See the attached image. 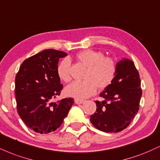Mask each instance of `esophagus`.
<instances>
[{"mask_svg":"<svg viewBox=\"0 0 160 160\" xmlns=\"http://www.w3.org/2000/svg\"><path fill=\"white\" fill-rule=\"evenodd\" d=\"M74 102L76 104H82V103H83L84 102H85V101H83V100H80V99H75Z\"/></svg>","mask_w":160,"mask_h":160,"instance_id":"1","label":"esophagus"}]
</instances>
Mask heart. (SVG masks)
Here are the masks:
<instances>
[{
  "instance_id": "obj_1",
  "label": "heart",
  "mask_w": 160,
  "mask_h": 160,
  "mask_svg": "<svg viewBox=\"0 0 160 160\" xmlns=\"http://www.w3.org/2000/svg\"><path fill=\"white\" fill-rule=\"evenodd\" d=\"M77 59L87 67L82 81H74L67 86L65 93L74 98L83 99L93 95L97 86L103 89L110 85L116 73V65L109 57H104L103 53L93 50H84L77 54ZM71 62L64 58L57 68L58 78L62 81L71 80Z\"/></svg>"
}]
</instances>
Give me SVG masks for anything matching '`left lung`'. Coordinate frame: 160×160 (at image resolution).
Wrapping results in <instances>:
<instances>
[{"mask_svg":"<svg viewBox=\"0 0 160 160\" xmlns=\"http://www.w3.org/2000/svg\"><path fill=\"white\" fill-rule=\"evenodd\" d=\"M96 101V112L90 117L95 128L105 132H118L127 128L139 109L141 80L134 62L124 59L116 64L112 83Z\"/></svg>","mask_w":160,"mask_h":160,"instance_id":"1","label":"left lung"}]
</instances>
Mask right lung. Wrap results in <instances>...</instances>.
Listing matches in <instances>:
<instances>
[{
  "instance_id": "obj_1",
  "label": "right lung",
  "mask_w": 160,
  "mask_h": 160,
  "mask_svg": "<svg viewBox=\"0 0 160 160\" xmlns=\"http://www.w3.org/2000/svg\"><path fill=\"white\" fill-rule=\"evenodd\" d=\"M65 52L48 49L23 62L15 76V99L19 116L29 128L38 133L55 131L62 124L74 103L73 98L53 102L62 85L57 68Z\"/></svg>"
}]
</instances>
